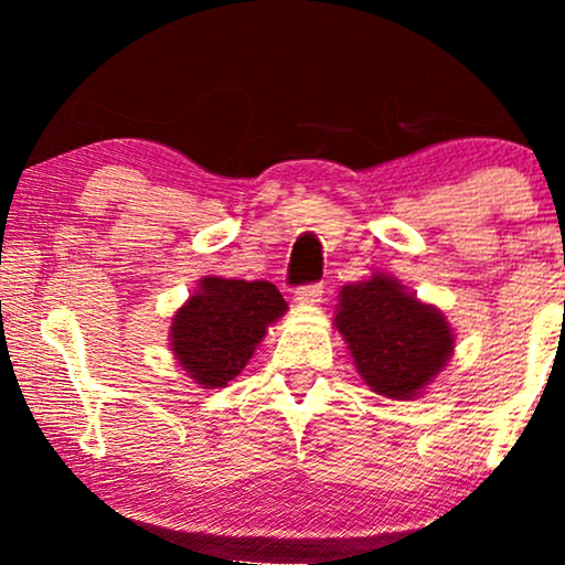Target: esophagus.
<instances>
[{"label":"esophagus","instance_id":"34e87169","mask_svg":"<svg viewBox=\"0 0 565 565\" xmlns=\"http://www.w3.org/2000/svg\"><path fill=\"white\" fill-rule=\"evenodd\" d=\"M321 291H323L321 284H305V287L297 289L295 300L302 305H316V302H321Z\"/></svg>","mask_w":565,"mask_h":565}]
</instances>
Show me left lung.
<instances>
[{
  "label": "left lung",
  "instance_id": "1",
  "mask_svg": "<svg viewBox=\"0 0 565 565\" xmlns=\"http://www.w3.org/2000/svg\"><path fill=\"white\" fill-rule=\"evenodd\" d=\"M334 327L361 380L387 398H417L454 353L446 316L385 274L340 289Z\"/></svg>",
  "mask_w": 565,
  "mask_h": 565
}]
</instances>
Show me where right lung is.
<instances>
[{"label":"right lung","instance_id":"obj_1","mask_svg":"<svg viewBox=\"0 0 565 565\" xmlns=\"http://www.w3.org/2000/svg\"><path fill=\"white\" fill-rule=\"evenodd\" d=\"M284 313L287 302L270 281L206 276L174 313L172 353L196 385L206 391L225 387Z\"/></svg>","mask_w":565,"mask_h":565}]
</instances>
